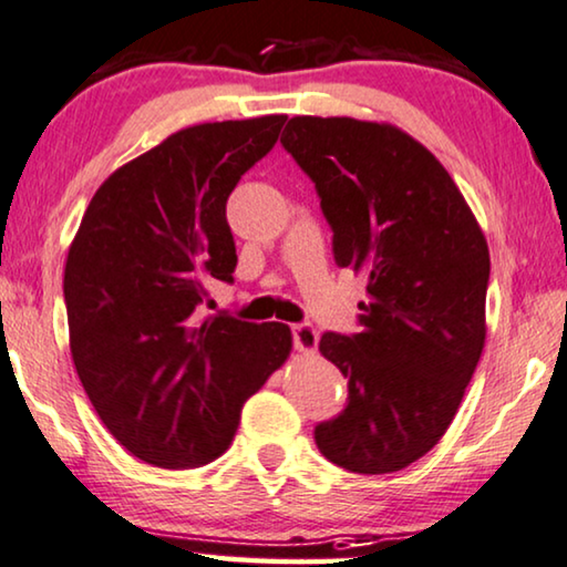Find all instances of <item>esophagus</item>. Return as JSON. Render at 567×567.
Listing matches in <instances>:
<instances>
[{"label": "esophagus", "mask_w": 567, "mask_h": 567, "mask_svg": "<svg viewBox=\"0 0 567 567\" xmlns=\"http://www.w3.org/2000/svg\"><path fill=\"white\" fill-rule=\"evenodd\" d=\"M291 338H293V348L299 352H315L317 350V342H319V332L315 330V324L309 322H299L291 327Z\"/></svg>", "instance_id": "34e87169"}]
</instances>
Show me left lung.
I'll return each instance as SVG.
<instances>
[{"mask_svg":"<svg viewBox=\"0 0 567 567\" xmlns=\"http://www.w3.org/2000/svg\"><path fill=\"white\" fill-rule=\"evenodd\" d=\"M281 145L317 188L334 264L368 278L360 332L319 340L348 404L315 442L344 471H401L437 445L481 360L486 237L442 163L399 127L293 117Z\"/></svg>","mask_w":567,"mask_h":567,"instance_id":"1","label":"left lung"}]
</instances>
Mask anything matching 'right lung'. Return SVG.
<instances>
[{
  "label": "right lung",
  "mask_w": 567,
  "mask_h": 567,
  "mask_svg": "<svg viewBox=\"0 0 567 567\" xmlns=\"http://www.w3.org/2000/svg\"><path fill=\"white\" fill-rule=\"evenodd\" d=\"M286 117L178 130L96 188L63 276L73 365L122 447L199 467L233 442L240 409L291 350L281 322H199L212 278L233 284V188Z\"/></svg>",
  "instance_id": "right-lung-1"
}]
</instances>
